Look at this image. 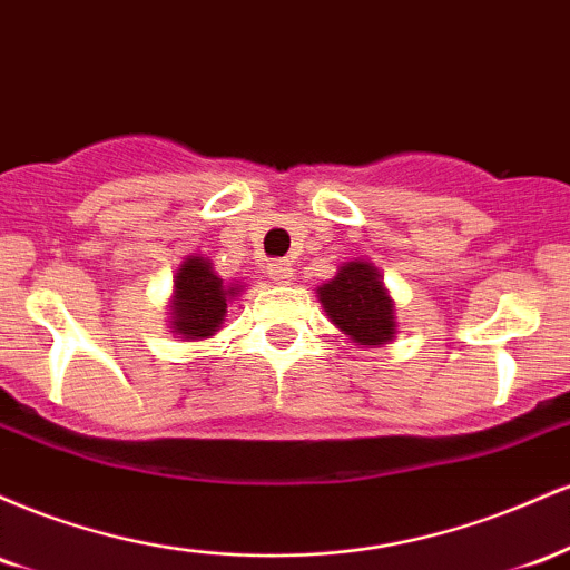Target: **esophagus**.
<instances>
[{
	"label": "esophagus",
	"instance_id": "obj_1",
	"mask_svg": "<svg viewBox=\"0 0 570 570\" xmlns=\"http://www.w3.org/2000/svg\"><path fill=\"white\" fill-rule=\"evenodd\" d=\"M267 276L276 281V284H289L294 271H292L289 263H284V259H276V263L267 265Z\"/></svg>",
	"mask_w": 570,
	"mask_h": 570
}]
</instances>
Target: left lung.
<instances>
[{"mask_svg": "<svg viewBox=\"0 0 570 570\" xmlns=\"http://www.w3.org/2000/svg\"><path fill=\"white\" fill-rule=\"evenodd\" d=\"M316 292L332 324L353 343L370 348V345L389 343L396 335L394 299L389 297L381 273L372 263L362 259L345 263L337 276Z\"/></svg>", "mask_w": 570, "mask_h": 570, "instance_id": "left-lung-1", "label": "left lung"}]
</instances>
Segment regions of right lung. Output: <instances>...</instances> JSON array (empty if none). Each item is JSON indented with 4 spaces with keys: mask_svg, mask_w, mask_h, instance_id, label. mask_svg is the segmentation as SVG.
<instances>
[{
    "mask_svg": "<svg viewBox=\"0 0 570 570\" xmlns=\"http://www.w3.org/2000/svg\"><path fill=\"white\" fill-rule=\"evenodd\" d=\"M238 292V286H227L214 273L212 259L187 257L174 278V297L168 305L171 307V332L185 340L217 335L219 324L225 322L227 299H233Z\"/></svg>",
    "mask_w": 570,
    "mask_h": 570,
    "instance_id": "right-lung-1",
    "label": "right lung"
}]
</instances>
